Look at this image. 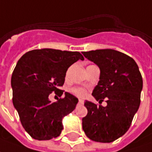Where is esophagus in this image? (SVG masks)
<instances>
[{"label": "esophagus", "instance_id": "1", "mask_svg": "<svg viewBox=\"0 0 152 152\" xmlns=\"http://www.w3.org/2000/svg\"><path fill=\"white\" fill-rule=\"evenodd\" d=\"M79 104H83V100L81 99H79Z\"/></svg>", "mask_w": 152, "mask_h": 152}]
</instances>
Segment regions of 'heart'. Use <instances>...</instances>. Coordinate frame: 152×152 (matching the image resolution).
I'll return each mask as SVG.
<instances>
[{"mask_svg": "<svg viewBox=\"0 0 152 152\" xmlns=\"http://www.w3.org/2000/svg\"><path fill=\"white\" fill-rule=\"evenodd\" d=\"M72 92L74 94H76L77 96H80V97H84L86 94V91H85L83 88H74L72 90Z\"/></svg>", "mask_w": 152, "mask_h": 152, "instance_id": "heart-1", "label": "heart"}]
</instances>
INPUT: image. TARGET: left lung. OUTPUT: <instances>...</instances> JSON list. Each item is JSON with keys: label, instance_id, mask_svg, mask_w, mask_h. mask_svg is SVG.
Here are the masks:
<instances>
[{"label": "left lung", "instance_id": "8db88e82", "mask_svg": "<svg viewBox=\"0 0 152 152\" xmlns=\"http://www.w3.org/2000/svg\"><path fill=\"white\" fill-rule=\"evenodd\" d=\"M84 57L98 66L100 76L92 95L107 106L86 100L88 113L82 118L87 137L98 142H112L124 135L140 106L142 77L136 61L113 49L82 52Z\"/></svg>", "mask_w": 152, "mask_h": 152}]
</instances>
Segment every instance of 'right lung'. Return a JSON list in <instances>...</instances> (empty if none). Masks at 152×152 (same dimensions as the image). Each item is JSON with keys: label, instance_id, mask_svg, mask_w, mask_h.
<instances>
[{"label": "right lung", "instance_id": "1", "mask_svg": "<svg viewBox=\"0 0 152 152\" xmlns=\"http://www.w3.org/2000/svg\"><path fill=\"white\" fill-rule=\"evenodd\" d=\"M84 60L79 52L52 48L29 51L18 61L11 76L13 104L24 130L36 140L58 137L63 128L62 118L75 109L78 99L59 88L70 66ZM54 91L64 98L53 103Z\"/></svg>", "mask_w": 152, "mask_h": 152}]
</instances>
